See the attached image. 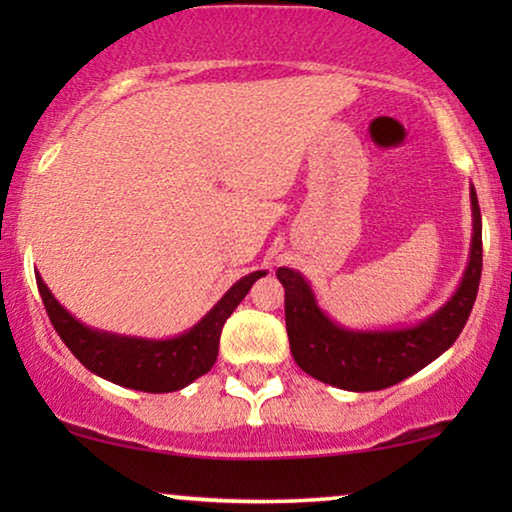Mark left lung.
Masks as SVG:
<instances>
[{
	"instance_id": "left-lung-1",
	"label": "left lung",
	"mask_w": 512,
	"mask_h": 512,
	"mask_svg": "<svg viewBox=\"0 0 512 512\" xmlns=\"http://www.w3.org/2000/svg\"><path fill=\"white\" fill-rule=\"evenodd\" d=\"M473 233L461 282L429 317L398 328H349L321 310L303 272L279 268L293 361L314 380L345 391L394 387L454 345L473 310L482 275V216L471 184Z\"/></svg>"
}]
</instances>
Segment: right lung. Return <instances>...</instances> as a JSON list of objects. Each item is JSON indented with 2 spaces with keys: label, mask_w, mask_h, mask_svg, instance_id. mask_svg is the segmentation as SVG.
Masks as SVG:
<instances>
[{
  "label": "right lung",
  "mask_w": 512,
  "mask_h": 512,
  "mask_svg": "<svg viewBox=\"0 0 512 512\" xmlns=\"http://www.w3.org/2000/svg\"><path fill=\"white\" fill-rule=\"evenodd\" d=\"M37 286L44 300L51 324L62 342L90 373L118 384L125 389L149 391V394H167L179 391L212 370L219 356V340L223 324L235 307L242 303L256 279L268 275L256 270L244 275L223 293L212 310L188 331L174 338H137L93 328L76 319L65 305L58 303L39 272Z\"/></svg>",
  "instance_id": "1"
}]
</instances>
